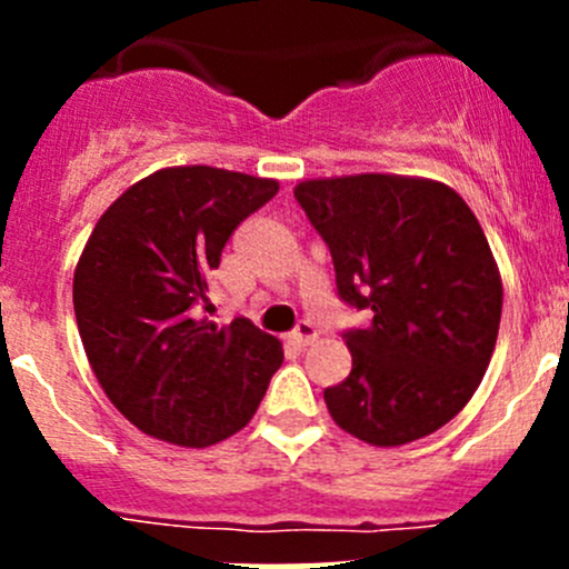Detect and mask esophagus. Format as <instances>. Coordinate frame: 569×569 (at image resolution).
<instances>
[{
	"label": "esophagus",
	"instance_id": "34e87169",
	"mask_svg": "<svg viewBox=\"0 0 569 569\" xmlns=\"http://www.w3.org/2000/svg\"><path fill=\"white\" fill-rule=\"evenodd\" d=\"M291 338H295L297 347H311V343L319 338V332H317V327L311 325V321L302 319L300 325H297L295 330H291Z\"/></svg>",
	"mask_w": 569,
	"mask_h": 569
}]
</instances>
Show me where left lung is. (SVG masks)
Instances as JSON below:
<instances>
[{"instance_id": "obj_1", "label": "left lung", "mask_w": 569, "mask_h": 569, "mask_svg": "<svg viewBox=\"0 0 569 569\" xmlns=\"http://www.w3.org/2000/svg\"><path fill=\"white\" fill-rule=\"evenodd\" d=\"M295 198L330 250L341 302L371 313L343 330L352 371L325 388L332 421L371 446L427 438L468 405L496 349L503 289L479 220L423 178H319Z\"/></svg>"}]
</instances>
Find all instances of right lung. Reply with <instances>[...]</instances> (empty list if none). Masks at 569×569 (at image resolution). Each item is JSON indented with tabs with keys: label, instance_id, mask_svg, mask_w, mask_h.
Returning a JSON list of instances; mask_svg holds the SVG:
<instances>
[{
	"label": "right lung",
	"instance_id": "right-lung-1",
	"mask_svg": "<svg viewBox=\"0 0 569 569\" xmlns=\"http://www.w3.org/2000/svg\"><path fill=\"white\" fill-rule=\"evenodd\" d=\"M274 194L269 178L168 168L96 222L73 274L79 336L109 401L151 438L189 449L231 438L283 363L252 321L198 319L226 242Z\"/></svg>",
	"mask_w": 569,
	"mask_h": 569
}]
</instances>
